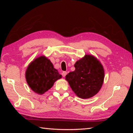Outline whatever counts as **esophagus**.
I'll list each match as a JSON object with an SVG mask.
<instances>
[{"label":"esophagus","instance_id":"1","mask_svg":"<svg viewBox=\"0 0 133 133\" xmlns=\"http://www.w3.org/2000/svg\"><path fill=\"white\" fill-rule=\"evenodd\" d=\"M67 72L66 71H63V72H62V76H63V77H66V75H67Z\"/></svg>","mask_w":133,"mask_h":133}]
</instances>
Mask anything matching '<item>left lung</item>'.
Returning <instances> with one entry per match:
<instances>
[{"instance_id": "8db88e82", "label": "left lung", "mask_w": 133, "mask_h": 133, "mask_svg": "<svg viewBox=\"0 0 133 133\" xmlns=\"http://www.w3.org/2000/svg\"><path fill=\"white\" fill-rule=\"evenodd\" d=\"M75 70L66 76L72 91L82 99L92 97L99 91L103 83L102 64L92 55H85L74 64Z\"/></svg>"}]
</instances>
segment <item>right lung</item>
<instances>
[{"mask_svg":"<svg viewBox=\"0 0 133 133\" xmlns=\"http://www.w3.org/2000/svg\"><path fill=\"white\" fill-rule=\"evenodd\" d=\"M25 77L28 85L33 91L43 94L58 79L62 78L50 59L42 55L34 59L26 69Z\"/></svg>","mask_w":133,"mask_h":133,"instance_id":"obj_1","label":"right lung"}]
</instances>
